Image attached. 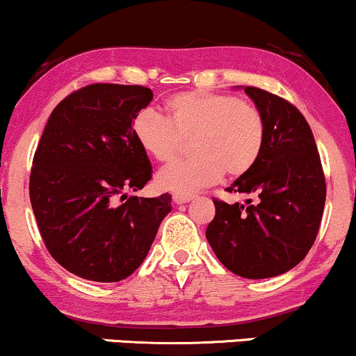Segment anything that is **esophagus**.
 Here are the masks:
<instances>
[{"label": "esophagus", "mask_w": 356, "mask_h": 356, "mask_svg": "<svg viewBox=\"0 0 356 356\" xmlns=\"http://www.w3.org/2000/svg\"><path fill=\"white\" fill-rule=\"evenodd\" d=\"M190 200H193V195H185V193H175L173 195V202L177 204H183L188 203Z\"/></svg>", "instance_id": "obj_1"}]
</instances>
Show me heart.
Wrapping results in <instances>:
<instances>
[{
    "label": "heart",
    "instance_id": "1",
    "mask_svg": "<svg viewBox=\"0 0 356 356\" xmlns=\"http://www.w3.org/2000/svg\"><path fill=\"white\" fill-rule=\"evenodd\" d=\"M166 120L143 110L133 120V135L141 149L168 163L193 140V160L175 161L156 177L161 190L193 193L218 181L221 175L240 178L260 160L265 145V121L260 110L233 95L183 91L165 103Z\"/></svg>",
    "mask_w": 356,
    "mask_h": 356
}]
</instances>
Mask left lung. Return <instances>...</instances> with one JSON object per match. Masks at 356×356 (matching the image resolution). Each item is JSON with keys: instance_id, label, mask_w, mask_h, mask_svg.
I'll return each instance as SVG.
<instances>
[{"instance_id": "obj_1", "label": "left lung", "mask_w": 356, "mask_h": 356, "mask_svg": "<svg viewBox=\"0 0 356 356\" xmlns=\"http://www.w3.org/2000/svg\"><path fill=\"white\" fill-rule=\"evenodd\" d=\"M245 93L265 121V145L252 171L227 191L253 195L257 202L228 204L213 198L216 213L207 240L229 271L260 280L286 273L310 252L323 216L327 183L302 113L260 88L246 86Z\"/></svg>"}]
</instances>
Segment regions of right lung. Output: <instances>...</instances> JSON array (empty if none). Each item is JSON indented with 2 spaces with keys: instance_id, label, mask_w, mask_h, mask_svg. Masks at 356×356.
<instances>
[{
  "instance_id": "add662e5",
  "label": "right lung",
  "mask_w": 356,
  "mask_h": 356,
  "mask_svg": "<svg viewBox=\"0 0 356 356\" xmlns=\"http://www.w3.org/2000/svg\"><path fill=\"white\" fill-rule=\"evenodd\" d=\"M152 99L140 85H88L54 108L38 143L29 175L38 228L49 254L79 278L129 277L171 211L168 193L124 199L152 179L133 135V120Z\"/></svg>"
}]
</instances>
